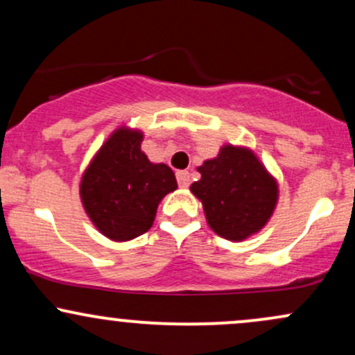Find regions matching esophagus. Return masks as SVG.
Wrapping results in <instances>:
<instances>
[{"label":"esophagus","mask_w":355,"mask_h":355,"mask_svg":"<svg viewBox=\"0 0 355 355\" xmlns=\"http://www.w3.org/2000/svg\"><path fill=\"white\" fill-rule=\"evenodd\" d=\"M177 182L182 189H187L190 185V173L187 170H182V172H177Z\"/></svg>","instance_id":"esophagus-1"}]
</instances>
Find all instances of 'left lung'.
Listing matches in <instances>:
<instances>
[{
    "mask_svg": "<svg viewBox=\"0 0 355 355\" xmlns=\"http://www.w3.org/2000/svg\"><path fill=\"white\" fill-rule=\"evenodd\" d=\"M197 170L202 178L190 190L202 200L215 234L240 242L263 229L274 214L279 187L252 150L225 145Z\"/></svg>",
    "mask_w": 355,
    "mask_h": 355,
    "instance_id": "1",
    "label": "left lung"
}]
</instances>
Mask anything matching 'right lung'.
Segmentation results:
<instances>
[{
	"mask_svg": "<svg viewBox=\"0 0 355 355\" xmlns=\"http://www.w3.org/2000/svg\"><path fill=\"white\" fill-rule=\"evenodd\" d=\"M144 133L118 128L85 170L80 197L89 220L105 237L126 242L152 227L158 203L177 189L165 164L141 152Z\"/></svg>",
	"mask_w": 355,
	"mask_h": 355,
	"instance_id": "add662e5",
	"label": "right lung"
}]
</instances>
